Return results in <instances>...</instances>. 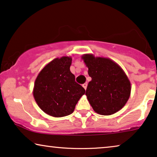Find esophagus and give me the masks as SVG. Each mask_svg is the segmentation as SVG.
Here are the masks:
<instances>
[{"label":"esophagus","instance_id":"1","mask_svg":"<svg viewBox=\"0 0 157 157\" xmlns=\"http://www.w3.org/2000/svg\"><path fill=\"white\" fill-rule=\"evenodd\" d=\"M82 87H84V89L86 90V89H87V83L83 84V85H82Z\"/></svg>","mask_w":157,"mask_h":157}]
</instances>
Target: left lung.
<instances>
[{"mask_svg": "<svg viewBox=\"0 0 157 157\" xmlns=\"http://www.w3.org/2000/svg\"><path fill=\"white\" fill-rule=\"evenodd\" d=\"M81 58L92 78L85 94L94 111L101 115L120 111L129 100L132 89L122 68L111 59L93 54H84Z\"/></svg>", "mask_w": 157, "mask_h": 157, "instance_id": "obj_1", "label": "left lung"}]
</instances>
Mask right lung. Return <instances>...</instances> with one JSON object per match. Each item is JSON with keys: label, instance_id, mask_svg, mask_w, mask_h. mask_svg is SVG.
Returning <instances> with one entry per match:
<instances>
[{"label": "right lung", "instance_id": "add662e5", "mask_svg": "<svg viewBox=\"0 0 157 157\" xmlns=\"http://www.w3.org/2000/svg\"><path fill=\"white\" fill-rule=\"evenodd\" d=\"M72 57H57L37 75L33 90L38 107L48 115L63 117L74 112L85 90L70 72Z\"/></svg>", "mask_w": 157, "mask_h": 157}]
</instances>
